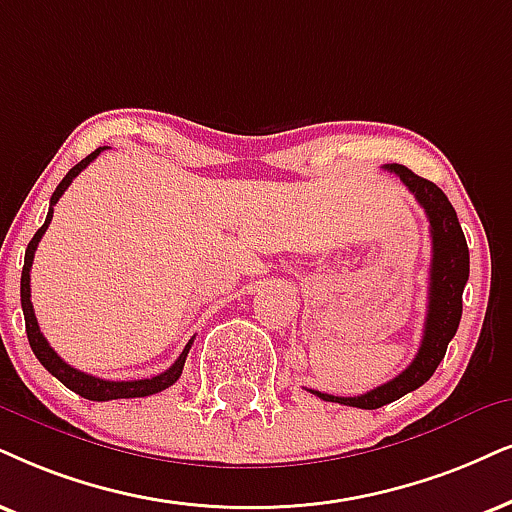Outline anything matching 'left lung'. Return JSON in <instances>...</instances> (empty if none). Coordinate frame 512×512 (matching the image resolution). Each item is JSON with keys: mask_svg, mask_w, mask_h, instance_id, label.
Listing matches in <instances>:
<instances>
[{"mask_svg": "<svg viewBox=\"0 0 512 512\" xmlns=\"http://www.w3.org/2000/svg\"><path fill=\"white\" fill-rule=\"evenodd\" d=\"M387 170L404 181L406 189L413 193L420 208L425 210L430 222L432 236V264H430V293H428V316H425L423 342L416 359L409 368H404L390 383L375 387V390L359 394V397H333V394L309 390L323 401H338L357 409H380L390 401L404 397L430 380L437 371L439 361L444 359L446 347L458 331L463 314V288L470 274V252L465 243L463 229L458 224L454 205L432 181L413 174L404 165H387Z\"/></svg>", "mask_w": 512, "mask_h": 512, "instance_id": "1", "label": "left lung"}]
</instances>
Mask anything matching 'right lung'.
<instances>
[{"label":"right lung","instance_id":"right-lung-1","mask_svg":"<svg viewBox=\"0 0 512 512\" xmlns=\"http://www.w3.org/2000/svg\"><path fill=\"white\" fill-rule=\"evenodd\" d=\"M101 151H106V146L96 148L94 153H89L87 158L80 160L73 170H70L66 177H63L61 184L56 186V191L51 193V203H49V212L44 224L37 229V234L32 236V241L28 243V250H25V262H23V274H21V307H23V316H25V333H28V342L35 352V357L40 359V364L47 368V371L54 375V378L61 380L68 390H73L75 394H80L84 399H92V401H111V399H132V397H148V394L155 392H163L167 387L174 385L179 380L181 371H184V361L189 357V349L193 345V340H189V345L184 347V352L179 354V359L174 364L163 371L160 375H153V378H144V380H103V378H94V375L82 373L73 368L70 364H66L58 354L51 349V345L44 338L40 331V323H37L35 309H32L30 302V269H32V260H35V250L40 245L44 231L49 229L51 217H54V205L58 203V198L63 196V191L73 184V179L80 174L84 167H87L92 160L99 155Z\"/></svg>","mask_w":512,"mask_h":512}]
</instances>
